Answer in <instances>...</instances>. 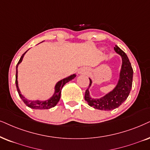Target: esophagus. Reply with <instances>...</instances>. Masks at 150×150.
I'll use <instances>...</instances> for the list:
<instances>
[{"label": "esophagus", "instance_id": "1", "mask_svg": "<svg viewBox=\"0 0 150 150\" xmlns=\"http://www.w3.org/2000/svg\"><path fill=\"white\" fill-rule=\"evenodd\" d=\"M87 72H88V71H87V69H81L80 70H79V74H86Z\"/></svg>", "mask_w": 150, "mask_h": 150}]
</instances>
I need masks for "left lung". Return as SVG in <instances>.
<instances>
[{"label":"left lung","instance_id":"1","mask_svg":"<svg viewBox=\"0 0 150 150\" xmlns=\"http://www.w3.org/2000/svg\"><path fill=\"white\" fill-rule=\"evenodd\" d=\"M114 50L122 57L120 77L115 88L103 97L94 99L91 97L89 93L88 89L92 84V80L89 78L90 83L88 88L85 92L84 99L88 105L94 109L102 111H110L116 109L127 100L132 87L134 71L132 64L127 54L117 45H115Z\"/></svg>","mask_w":150,"mask_h":150}]
</instances>
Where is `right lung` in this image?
Returning <instances> with one entry per match:
<instances>
[{
    "label": "right lung",
    "instance_id": "obj_1",
    "mask_svg": "<svg viewBox=\"0 0 150 150\" xmlns=\"http://www.w3.org/2000/svg\"><path fill=\"white\" fill-rule=\"evenodd\" d=\"M28 51V50H27ZM24 52L23 54H22V56L21 57L19 61H18V64L16 65V88H17V91L18 93V95H19L20 98H21V100L23 101V102L25 104L26 106H28V107L31 108V109H50V108H52L54 107H55L57 105V104L58 103V102L60 100V97H61V92H62V89L63 88V86L66 84L67 82H69V81L72 80L76 77V75L75 74H73V75H70V76L66 77L62 80L59 81L57 83L55 86H54V94L52 95V96L50 98H49L48 100H29L28 99H26L21 94V93L19 88H18V64H19L21 62H22L23 58L25 55L26 52Z\"/></svg>",
    "mask_w": 150,
    "mask_h": 150
}]
</instances>
